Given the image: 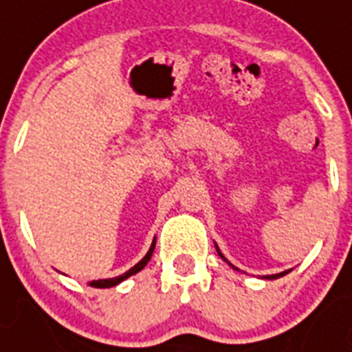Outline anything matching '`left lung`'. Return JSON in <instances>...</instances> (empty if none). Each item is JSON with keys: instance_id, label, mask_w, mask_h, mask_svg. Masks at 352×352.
Here are the masks:
<instances>
[{"instance_id": "1", "label": "left lung", "mask_w": 352, "mask_h": 352, "mask_svg": "<svg viewBox=\"0 0 352 352\" xmlns=\"http://www.w3.org/2000/svg\"><path fill=\"white\" fill-rule=\"evenodd\" d=\"M217 252H219V256L220 257H222V259L223 261H227L226 259V257H223L222 256V252H220L219 250V247H217ZM229 264H231V263H229ZM231 266H232V264H231ZM232 268H234V266H232ZM236 270V268H234ZM285 273H289V272H282V273H276V275H266V276H263V278H266V280H275V278H280V276H284L285 275Z\"/></svg>"}]
</instances>
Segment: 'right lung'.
<instances>
[{"label":"right lung","instance_id":"obj_1","mask_svg":"<svg viewBox=\"0 0 352 352\" xmlns=\"http://www.w3.org/2000/svg\"><path fill=\"white\" fill-rule=\"evenodd\" d=\"M155 241H157V239H153V243H151V247H149L148 254H146V256L142 257V259L139 261L135 266H133V268H130L129 272L123 273V275H120V276H114V278H102V280H93V282H89V285H91V287H98V289L114 287V285H118L120 282H123L125 278H129V276H132V275H135V273L141 272L146 264H148V261L151 259V254H153V250H155Z\"/></svg>","mask_w":352,"mask_h":352}]
</instances>
